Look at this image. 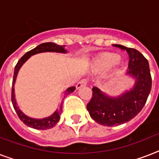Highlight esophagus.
Wrapping results in <instances>:
<instances>
[{
  "label": "esophagus",
  "mask_w": 159,
  "mask_h": 159,
  "mask_svg": "<svg viewBox=\"0 0 159 159\" xmlns=\"http://www.w3.org/2000/svg\"><path fill=\"white\" fill-rule=\"evenodd\" d=\"M87 85V80L85 79H82L77 84V86H76V87H77V89H80L82 87H84V86H86Z\"/></svg>",
  "instance_id": "esophagus-1"
}]
</instances>
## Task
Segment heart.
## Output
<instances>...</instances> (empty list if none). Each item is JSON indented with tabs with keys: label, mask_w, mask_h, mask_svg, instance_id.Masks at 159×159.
Instances as JSON below:
<instances>
[{
	"label": "heart",
	"mask_w": 159,
	"mask_h": 159,
	"mask_svg": "<svg viewBox=\"0 0 159 159\" xmlns=\"http://www.w3.org/2000/svg\"><path fill=\"white\" fill-rule=\"evenodd\" d=\"M119 61H120V57L118 55L109 53V54H106L101 57L97 61L96 66L98 69H108L114 65H116V63H118Z\"/></svg>",
	"instance_id": "b5f03b06"
}]
</instances>
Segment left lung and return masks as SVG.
<instances>
[{"label":"left lung","instance_id":"1","mask_svg":"<svg viewBox=\"0 0 159 159\" xmlns=\"http://www.w3.org/2000/svg\"><path fill=\"white\" fill-rule=\"evenodd\" d=\"M116 46L129 54V70L125 73L135 82L132 88L117 97H111L96 87L92 88L87 111L96 122L106 126L120 125L135 117L145 105L152 87L149 65L143 55L134 48Z\"/></svg>","mask_w":159,"mask_h":159}]
</instances>
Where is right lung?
Masks as SVG:
<instances>
[{"label":"right lung","instance_id":"1","mask_svg":"<svg viewBox=\"0 0 159 159\" xmlns=\"http://www.w3.org/2000/svg\"><path fill=\"white\" fill-rule=\"evenodd\" d=\"M46 52H54V53H67V50L65 49V45H57L54 43H43L38 45L36 48H34L32 50L29 51L20 59L19 60L17 64L15 67V71H14V77H13V82H12V92H11V101L13 104L14 109L16 111V114L18 115L19 118L20 119V120L23 122L25 125H26L29 127L35 129H48L54 127L56 124L59 121L60 115L62 111V102H61L58 106V108L53 112L50 116L45 117L42 119H35L31 118L30 116H26L20 110L19 106H17L16 100V95H15V83H16V77L18 75V72L20 69V67L23 66V64L27 61V60L34 54L40 53H46ZM76 89L75 87H71L67 88L64 92L65 95H68L70 93L73 92Z\"/></svg>","mask_w":159,"mask_h":159}]
</instances>
